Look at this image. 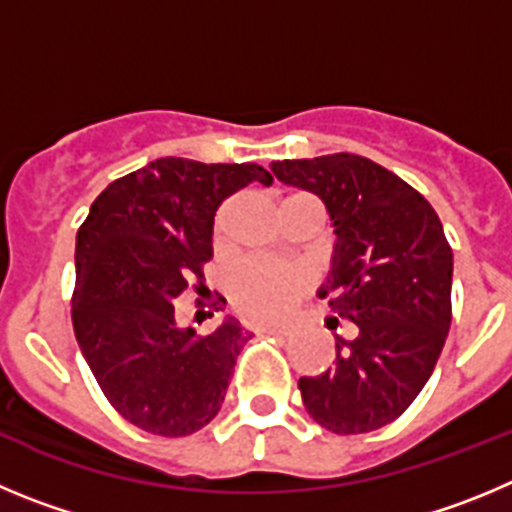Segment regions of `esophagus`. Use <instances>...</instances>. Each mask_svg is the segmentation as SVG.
I'll return each instance as SVG.
<instances>
[{
  "mask_svg": "<svg viewBox=\"0 0 512 512\" xmlns=\"http://www.w3.org/2000/svg\"><path fill=\"white\" fill-rule=\"evenodd\" d=\"M262 334H270V336H288L290 329L288 326H262Z\"/></svg>",
  "mask_w": 512,
  "mask_h": 512,
  "instance_id": "1",
  "label": "esophagus"
}]
</instances>
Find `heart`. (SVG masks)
<instances>
[{"mask_svg": "<svg viewBox=\"0 0 512 512\" xmlns=\"http://www.w3.org/2000/svg\"><path fill=\"white\" fill-rule=\"evenodd\" d=\"M306 285L301 267L250 262L234 275L232 303L247 319L283 321L301 301Z\"/></svg>", "mask_w": 512, "mask_h": 512, "instance_id": "1", "label": "heart"}]
</instances>
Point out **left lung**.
<instances>
[{
    "label": "left lung",
    "instance_id": "left-lung-1",
    "mask_svg": "<svg viewBox=\"0 0 512 512\" xmlns=\"http://www.w3.org/2000/svg\"><path fill=\"white\" fill-rule=\"evenodd\" d=\"M285 186L316 193L336 242L319 296L357 324L336 336V365L301 377L313 421L334 434L388 426L416 400L451 324L454 257L439 216L416 188L352 153L270 165Z\"/></svg>",
    "mask_w": 512,
    "mask_h": 512
}]
</instances>
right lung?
Returning a JSON list of instances; mask_svg holds the SVG:
<instances>
[{
  "label": "right lung",
  "mask_w": 512,
  "mask_h": 512,
  "mask_svg": "<svg viewBox=\"0 0 512 512\" xmlns=\"http://www.w3.org/2000/svg\"><path fill=\"white\" fill-rule=\"evenodd\" d=\"M273 176L255 163L160 158L109 183L76 234L73 331L109 403L158 436H188L219 413L250 339L234 316L211 334L178 326L173 301L211 260L227 196Z\"/></svg>",
  "instance_id": "add662e5"
}]
</instances>
